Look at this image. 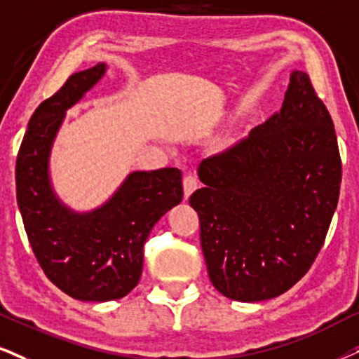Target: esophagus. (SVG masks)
Masks as SVG:
<instances>
[{
    "label": "esophagus",
    "mask_w": 359,
    "mask_h": 359,
    "mask_svg": "<svg viewBox=\"0 0 359 359\" xmlns=\"http://www.w3.org/2000/svg\"><path fill=\"white\" fill-rule=\"evenodd\" d=\"M198 178L194 175H187L183 180V188H184V200H188L189 194L198 188Z\"/></svg>",
    "instance_id": "34e87169"
}]
</instances>
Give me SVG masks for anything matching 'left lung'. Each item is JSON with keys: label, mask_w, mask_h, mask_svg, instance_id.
I'll use <instances>...</instances> for the list:
<instances>
[{"label": "left lung", "mask_w": 359, "mask_h": 359, "mask_svg": "<svg viewBox=\"0 0 359 359\" xmlns=\"http://www.w3.org/2000/svg\"><path fill=\"white\" fill-rule=\"evenodd\" d=\"M200 216L208 274L226 298L255 303L296 285L320 253L341 184L333 119L309 76L293 72L281 109L203 159Z\"/></svg>", "instance_id": "1"}]
</instances>
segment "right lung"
Returning a JSON list of instances; mask_svg holds the SVG:
<instances>
[{
	"label": "right lung",
	"mask_w": 359,
	"mask_h": 359,
	"mask_svg": "<svg viewBox=\"0 0 359 359\" xmlns=\"http://www.w3.org/2000/svg\"><path fill=\"white\" fill-rule=\"evenodd\" d=\"M106 73H74L33 113L16 159V200L39 266L81 302H111L138 285L143 246L159 218L183 200L178 168L133 171L104 205L76 213L53 191L50 154L65 114Z\"/></svg>",
	"instance_id": "obj_1"
}]
</instances>
